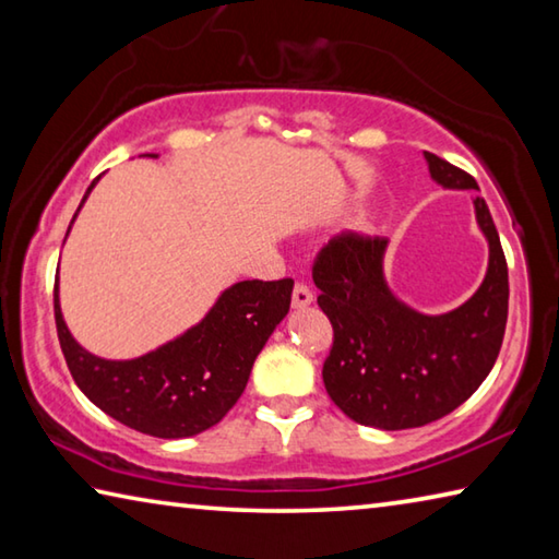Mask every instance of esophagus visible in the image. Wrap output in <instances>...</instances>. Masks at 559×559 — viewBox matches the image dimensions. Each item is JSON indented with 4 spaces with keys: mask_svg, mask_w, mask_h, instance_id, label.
Returning a JSON list of instances; mask_svg holds the SVG:
<instances>
[{
    "mask_svg": "<svg viewBox=\"0 0 559 559\" xmlns=\"http://www.w3.org/2000/svg\"><path fill=\"white\" fill-rule=\"evenodd\" d=\"M310 302H313V290L306 283H296V288H293V308H308Z\"/></svg>",
    "mask_w": 559,
    "mask_h": 559,
    "instance_id": "esophagus-1",
    "label": "esophagus"
}]
</instances>
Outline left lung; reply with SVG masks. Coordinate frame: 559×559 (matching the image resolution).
Instances as JSON below:
<instances>
[{
  "label": "left lung",
  "mask_w": 559,
  "mask_h": 559,
  "mask_svg": "<svg viewBox=\"0 0 559 559\" xmlns=\"http://www.w3.org/2000/svg\"><path fill=\"white\" fill-rule=\"evenodd\" d=\"M433 182L478 189L447 159L424 153ZM488 239L480 288L441 316H424L384 281L382 236L345 231L313 263L318 306L333 323L323 382L349 419L384 431L424 427L451 414L493 370L508 320V263L484 197L473 200Z\"/></svg>",
  "instance_id": "8db88e82"
}]
</instances>
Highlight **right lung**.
<instances>
[{
    "mask_svg": "<svg viewBox=\"0 0 559 559\" xmlns=\"http://www.w3.org/2000/svg\"><path fill=\"white\" fill-rule=\"evenodd\" d=\"M290 293V278L234 283L200 323L135 359H106L75 343L63 323L59 283L53 316L66 365L98 409L140 433L185 439L219 424L239 400L253 359L288 313Z\"/></svg>",
    "mask_w": 559,
    "mask_h": 559,
    "instance_id": "obj_1",
    "label": "right lung"
}]
</instances>
